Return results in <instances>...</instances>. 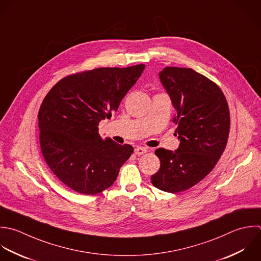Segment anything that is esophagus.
Masks as SVG:
<instances>
[{
  "label": "esophagus",
  "mask_w": 261,
  "mask_h": 261,
  "mask_svg": "<svg viewBox=\"0 0 261 261\" xmlns=\"http://www.w3.org/2000/svg\"><path fill=\"white\" fill-rule=\"evenodd\" d=\"M134 152H135L136 155H141V154H144V153L147 152V148L143 147V146H138V147L135 148Z\"/></svg>",
  "instance_id": "1"
}]
</instances>
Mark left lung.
<instances>
[{"mask_svg":"<svg viewBox=\"0 0 261 261\" xmlns=\"http://www.w3.org/2000/svg\"><path fill=\"white\" fill-rule=\"evenodd\" d=\"M160 79L177 111L173 121L180 145L176 151L155 150L161 168L151 183L178 193L199 183L219 162L228 142L230 111L221 88L191 68L166 67Z\"/></svg>","mask_w":261,"mask_h":261,"instance_id":"left-lung-1","label":"left lung"}]
</instances>
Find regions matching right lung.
I'll list each match as a JSON object with an SVG mask.
<instances>
[{"label": "right lung", "instance_id": "add662e5", "mask_svg": "<svg viewBox=\"0 0 261 261\" xmlns=\"http://www.w3.org/2000/svg\"><path fill=\"white\" fill-rule=\"evenodd\" d=\"M144 68L139 64L72 74L42 100L37 116L41 152L54 175L72 190L94 195L108 189L134 151L129 144L102 139L98 124L118 110Z\"/></svg>", "mask_w": 261, "mask_h": 261}]
</instances>
